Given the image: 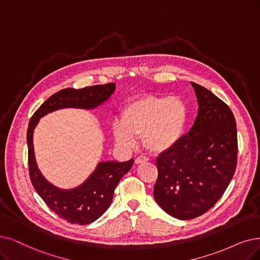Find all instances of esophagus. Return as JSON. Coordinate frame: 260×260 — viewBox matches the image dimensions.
Listing matches in <instances>:
<instances>
[{"label": "esophagus", "mask_w": 260, "mask_h": 260, "mask_svg": "<svg viewBox=\"0 0 260 260\" xmlns=\"http://www.w3.org/2000/svg\"><path fill=\"white\" fill-rule=\"evenodd\" d=\"M149 160L148 157H145V155H139V157L136 159L137 164H141L143 162H147Z\"/></svg>", "instance_id": "esophagus-1"}]
</instances>
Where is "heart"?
Returning <instances> with one entry per match:
<instances>
[{
    "mask_svg": "<svg viewBox=\"0 0 260 260\" xmlns=\"http://www.w3.org/2000/svg\"><path fill=\"white\" fill-rule=\"evenodd\" d=\"M186 120L188 109L181 98L141 96L122 109L121 121H114L112 132L123 147H134L138 137L143 136L149 150L162 152L180 140Z\"/></svg>",
    "mask_w": 260,
    "mask_h": 260,
    "instance_id": "b5f03b06",
    "label": "heart"
}]
</instances>
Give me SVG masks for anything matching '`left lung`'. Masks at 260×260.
Masks as SVG:
<instances>
[{"instance_id":"8db88e82","label":"left lung","mask_w":260,"mask_h":260,"mask_svg":"<svg viewBox=\"0 0 260 260\" xmlns=\"http://www.w3.org/2000/svg\"><path fill=\"white\" fill-rule=\"evenodd\" d=\"M199 113L189 133L157 158L155 202L170 215L191 220L208 211L230 184L237 166V128L232 110L191 82Z\"/></svg>"}]
</instances>
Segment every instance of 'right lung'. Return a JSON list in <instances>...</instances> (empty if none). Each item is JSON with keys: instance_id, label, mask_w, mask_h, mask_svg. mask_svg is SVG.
<instances>
[{"instance_id": "add662e5", "label": "right lung", "mask_w": 260, "mask_h": 260, "mask_svg": "<svg viewBox=\"0 0 260 260\" xmlns=\"http://www.w3.org/2000/svg\"><path fill=\"white\" fill-rule=\"evenodd\" d=\"M115 88L114 83H108L82 89H61L39 107L28 123L26 141L30 181L49 208L71 224H89L107 211L112 203L114 190L122 176L129 172L134 160L99 162L89 177L77 188L59 189L50 183L38 169L33 145L34 129L41 117L56 110L65 108L95 109L105 103L114 94Z\"/></svg>"}]
</instances>
